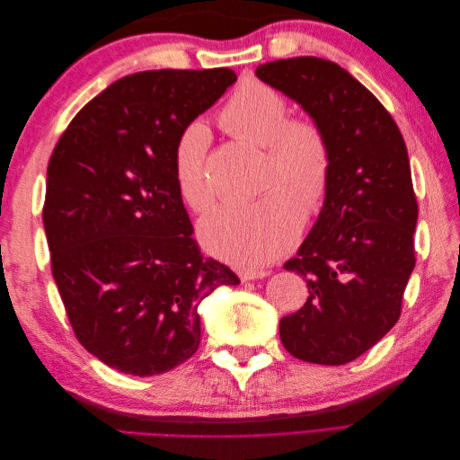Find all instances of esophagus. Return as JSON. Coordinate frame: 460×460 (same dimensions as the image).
Masks as SVG:
<instances>
[{"label":"esophagus","mask_w":460,"mask_h":460,"mask_svg":"<svg viewBox=\"0 0 460 460\" xmlns=\"http://www.w3.org/2000/svg\"><path fill=\"white\" fill-rule=\"evenodd\" d=\"M270 272L264 270V269H243L240 270V278L245 282V280H259V278H264L269 276Z\"/></svg>","instance_id":"esophagus-1"}]
</instances>
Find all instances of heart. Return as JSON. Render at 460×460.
<instances>
[{"mask_svg":"<svg viewBox=\"0 0 460 460\" xmlns=\"http://www.w3.org/2000/svg\"><path fill=\"white\" fill-rule=\"evenodd\" d=\"M220 124L235 137L264 147L267 171L261 198L226 203L199 225V238L213 255L240 267H262L296 242L303 215L320 211L333 169L330 137L311 117H289L286 97L257 78H245L220 111ZM208 130L193 120L178 134L172 174L184 203L196 213L213 205L207 174Z\"/></svg>","mask_w":460,"mask_h":460,"instance_id":"1","label":"heart"}]
</instances>
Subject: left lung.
<instances>
[{
	"instance_id": "8db88e82",
	"label": "left lung",
	"mask_w": 460,
	"mask_h": 460,
	"mask_svg": "<svg viewBox=\"0 0 460 460\" xmlns=\"http://www.w3.org/2000/svg\"><path fill=\"white\" fill-rule=\"evenodd\" d=\"M255 75L323 124L333 155L323 211L284 264L307 280L309 297L280 320V338L305 363H351L395 326L416 262L407 146L378 97L338 63L278 59Z\"/></svg>"
}]
</instances>
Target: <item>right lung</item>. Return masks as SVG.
Returning <instances> with one entry per match:
<instances>
[{
  "label": "right lung",
  "mask_w": 460,
  "mask_h": 460,
  "mask_svg": "<svg viewBox=\"0 0 460 460\" xmlns=\"http://www.w3.org/2000/svg\"><path fill=\"white\" fill-rule=\"evenodd\" d=\"M230 68L124 76L82 107L48 164L51 272L76 340L107 367L155 376L198 351V307L240 278L203 257L172 174L184 127Z\"/></svg>",
  "instance_id": "obj_1"
}]
</instances>
